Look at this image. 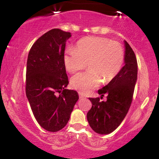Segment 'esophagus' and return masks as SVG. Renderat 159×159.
Here are the masks:
<instances>
[{"label": "esophagus", "instance_id": "esophagus-1", "mask_svg": "<svg viewBox=\"0 0 159 159\" xmlns=\"http://www.w3.org/2000/svg\"><path fill=\"white\" fill-rule=\"evenodd\" d=\"M79 96H80V98H84V96L81 93H79Z\"/></svg>", "mask_w": 159, "mask_h": 159}]
</instances>
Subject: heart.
<instances>
[{"instance_id":"obj_1","label":"heart","mask_w":159,"mask_h":159,"mask_svg":"<svg viewBox=\"0 0 159 159\" xmlns=\"http://www.w3.org/2000/svg\"><path fill=\"white\" fill-rule=\"evenodd\" d=\"M125 53L117 42L104 37L90 36L77 42L76 49H67L63 55L66 70L75 73L88 63L87 71L74 76L71 85L81 93H89L102 80L108 83L117 77L123 66Z\"/></svg>"}]
</instances>
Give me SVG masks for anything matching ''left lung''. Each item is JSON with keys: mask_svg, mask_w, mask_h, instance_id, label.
<instances>
[{"mask_svg": "<svg viewBox=\"0 0 159 159\" xmlns=\"http://www.w3.org/2000/svg\"><path fill=\"white\" fill-rule=\"evenodd\" d=\"M125 65L119 75L108 84L98 90L101 98L107 94V101L100 98H89L92 103L87 119L95 132L108 134L122 123L133 99L134 90L137 80V61L133 49L124 41Z\"/></svg>", "mask_w": 159, "mask_h": 159, "instance_id": "obj_1", "label": "left lung"}]
</instances>
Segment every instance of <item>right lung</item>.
I'll use <instances>...</instances> for the list:
<instances>
[{
    "instance_id": "obj_1",
    "label": "right lung",
    "mask_w": 159,
    "mask_h": 159,
    "mask_svg": "<svg viewBox=\"0 0 159 159\" xmlns=\"http://www.w3.org/2000/svg\"><path fill=\"white\" fill-rule=\"evenodd\" d=\"M71 36L58 28L49 30L33 44L27 61V98L37 122L51 132L66 126L79 99L77 91L66 89L69 80L63 55Z\"/></svg>"
}]
</instances>
